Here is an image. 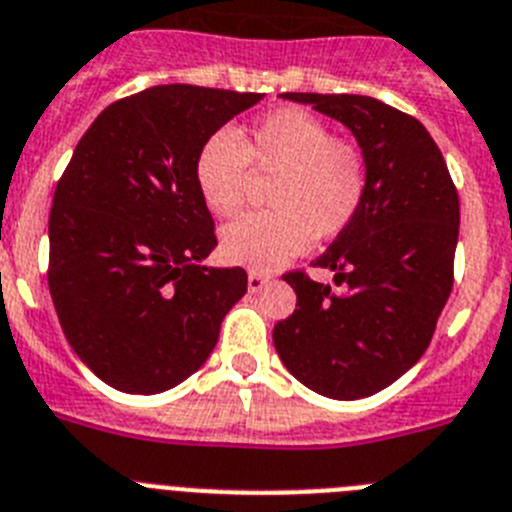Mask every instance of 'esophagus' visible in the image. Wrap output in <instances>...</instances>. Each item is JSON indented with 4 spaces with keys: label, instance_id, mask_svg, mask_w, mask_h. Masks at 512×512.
I'll return each mask as SVG.
<instances>
[{
    "label": "esophagus",
    "instance_id": "esophagus-1",
    "mask_svg": "<svg viewBox=\"0 0 512 512\" xmlns=\"http://www.w3.org/2000/svg\"><path fill=\"white\" fill-rule=\"evenodd\" d=\"M269 282V277L261 272H248V292H261Z\"/></svg>",
    "mask_w": 512,
    "mask_h": 512
}]
</instances>
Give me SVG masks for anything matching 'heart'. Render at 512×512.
Returning <instances> with one entry per match:
<instances>
[{"label":"heart","mask_w":512,"mask_h":512,"mask_svg":"<svg viewBox=\"0 0 512 512\" xmlns=\"http://www.w3.org/2000/svg\"><path fill=\"white\" fill-rule=\"evenodd\" d=\"M248 170L277 176L266 194L272 212L246 214L222 230L227 261L269 272L313 240L342 235L365 199L368 170L355 144L331 139L329 126L303 108H279L235 131L214 134L194 160L196 191L217 217L246 199Z\"/></svg>","instance_id":"obj_1"}]
</instances>
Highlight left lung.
I'll list each match as a JSON object with an SVG mask.
<instances>
[{"instance_id": "left-lung-1", "label": "left lung", "mask_w": 512, "mask_h": 512, "mask_svg": "<svg viewBox=\"0 0 512 512\" xmlns=\"http://www.w3.org/2000/svg\"><path fill=\"white\" fill-rule=\"evenodd\" d=\"M355 134L368 186L352 225L313 266L287 272L298 308L274 326L285 368L310 391L355 401L391 386L430 347L453 290L458 194L430 131L368 95L285 93Z\"/></svg>"}]
</instances>
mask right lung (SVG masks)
<instances>
[{
    "instance_id": "1",
    "label": "right lung",
    "mask_w": 512,
    "mask_h": 512,
    "mask_svg": "<svg viewBox=\"0 0 512 512\" xmlns=\"http://www.w3.org/2000/svg\"><path fill=\"white\" fill-rule=\"evenodd\" d=\"M259 93L157 85L100 113L48 217V290L67 342L100 381L160 393L212 355L248 274L204 266L214 220L194 160Z\"/></svg>"
}]
</instances>
